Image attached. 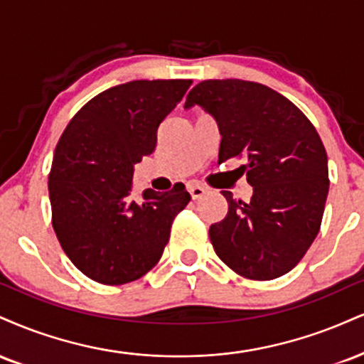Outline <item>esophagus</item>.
<instances>
[{"label":"esophagus","instance_id":"obj_1","mask_svg":"<svg viewBox=\"0 0 364 364\" xmlns=\"http://www.w3.org/2000/svg\"><path fill=\"white\" fill-rule=\"evenodd\" d=\"M186 188H188V191H190L191 198H193V200H198L200 196H203V193H205V188L196 185V183H188Z\"/></svg>","mask_w":364,"mask_h":364}]
</instances>
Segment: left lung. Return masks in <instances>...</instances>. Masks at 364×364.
Segmentation results:
<instances>
[{
  "mask_svg": "<svg viewBox=\"0 0 364 364\" xmlns=\"http://www.w3.org/2000/svg\"><path fill=\"white\" fill-rule=\"evenodd\" d=\"M215 118L218 163L246 157L249 203L222 191L229 212L210 227L217 256L240 277L274 279L317 237L329 193L327 154L307 117L283 95L242 80L201 81L186 96Z\"/></svg>",
  "mask_w": 364,
  "mask_h": 364,
  "instance_id": "1",
  "label": "left lung"
}]
</instances>
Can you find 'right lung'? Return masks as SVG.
I'll return each instance as SVG.
<instances>
[{
    "label": "right lung",
    "instance_id": "right-lung-1",
    "mask_svg": "<svg viewBox=\"0 0 364 364\" xmlns=\"http://www.w3.org/2000/svg\"><path fill=\"white\" fill-rule=\"evenodd\" d=\"M191 80L130 81L90 100L60 135L49 174L52 225L81 273L124 284L161 259L174 217L191 196L178 185L134 200L135 164L151 156L161 122Z\"/></svg>",
    "mask_w": 364,
    "mask_h": 364
}]
</instances>
